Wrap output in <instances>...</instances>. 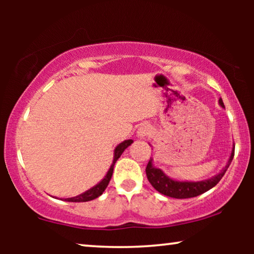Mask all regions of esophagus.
I'll return each instance as SVG.
<instances>
[{"instance_id":"1","label":"esophagus","mask_w":254,"mask_h":254,"mask_svg":"<svg viewBox=\"0 0 254 254\" xmlns=\"http://www.w3.org/2000/svg\"><path fill=\"white\" fill-rule=\"evenodd\" d=\"M151 131H152V128L149 126V125H142L137 130V136L143 138L145 136H148V135H150Z\"/></svg>"}]
</instances>
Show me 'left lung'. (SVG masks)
I'll use <instances>...</instances> for the list:
<instances>
[{"instance_id": "8db88e82", "label": "left lung", "mask_w": 254, "mask_h": 254, "mask_svg": "<svg viewBox=\"0 0 254 254\" xmlns=\"http://www.w3.org/2000/svg\"><path fill=\"white\" fill-rule=\"evenodd\" d=\"M218 103L224 109L223 100L220 98ZM234 155L235 145L232 148L230 158H229L227 165L221 170V172H218V175L214 176L213 178L201 180V182H178V180L171 179L161 169L154 166V164H152V158L149 159L147 168H145V173H147L149 183L159 193L170 197H176V199H189V197L200 195V194L207 192V190L213 189L214 186H216L217 183L222 179V177L224 176V173L227 172L229 165L231 164Z\"/></svg>"}]
</instances>
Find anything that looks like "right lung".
Segmentation results:
<instances>
[{
  "instance_id": "add662e5",
  "label": "right lung",
  "mask_w": 254,
  "mask_h": 254,
  "mask_svg": "<svg viewBox=\"0 0 254 254\" xmlns=\"http://www.w3.org/2000/svg\"><path fill=\"white\" fill-rule=\"evenodd\" d=\"M131 143H133V140H126V141L121 142L120 144L117 145V148L114 149V158H113L112 165H111L110 170L107 171L106 176L104 177V179L102 180V182L97 184L96 186H93L92 189L86 190V192L79 194V195H77V196L68 197V199H64V200L68 201V202H86V201H91L93 199H96V197H98L99 195H102L103 192L107 187V185H109L111 178H112L114 164H116L118 158H119L121 154L125 151V149H126L127 147H129Z\"/></svg>"
}]
</instances>
